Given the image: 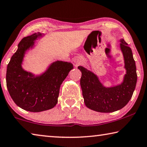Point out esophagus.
<instances>
[{
  "mask_svg": "<svg viewBox=\"0 0 147 147\" xmlns=\"http://www.w3.org/2000/svg\"><path fill=\"white\" fill-rule=\"evenodd\" d=\"M74 65L76 67H78V65H81L82 63H83V59L82 58L77 57L75 58H74Z\"/></svg>",
  "mask_w": 147,
  "mask_h": 147,
  "instance_id": "esophagus-1",
  "label": "esophagus"
}]
</instances>
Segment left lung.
I'll return each instance as SVG.
<instances>
[{
	"instance_id": "obj_1",
	"label": "left lung",
	"mask_w": 147,
	"mask_h": 147,
	"mask_svg": "<svg viewBox=\"0 0 147 147\" xmlns=\"http://www.w3.org/2000/svg\"><path fill=\"white\" fill-rule=\"evenodd\" d=\"M119 48L126 71L121 84L105 87L96 74L78 66L82 72L80 85L87 107L100 113H113L120 110L131 99L137 82L136 63L132 50L123 38L119 40Z\"/></svg>"
}]
</instances>
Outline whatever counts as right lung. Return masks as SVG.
Returning a JSON list of instances; mask_svg holds the SVG:
<instances>
[{
	"mask_svg": "<svg viewBox=\"0 0 147 147\" xmlns=\"http://www.w3.org/2000/svg\"><path fill=\"white\" fill-rule=\"evenodd\" d=\"M44 36V33L38 32L22 39L7 67L6 85L11 97L19 107L33 113L49 110L57 105L61 85L74 67L72 63L61 60L50 63L40 74L22 67L25 55Z\"/></svg>",
	"mask_w": 147,
	"mask_h": 147,
	"instance_id": "obj_1",
	"label": "right lung"
}]
</instances>
